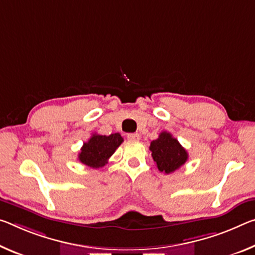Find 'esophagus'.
Wrapping results in <instances>:
<instances>
[{
    "mask_svg": "<svg viewBox=\"0 0 255 255\" xmlns=\"http://www.w3.org/2000/svg\"><path fill=\"white\" fill-rule=\"evenodd\" d=\"M127 138L129 140H138L139 139V134H137V132H132V134H128L127 135Z\"/></svg>",
    "mask_w": 255,
    "mask_h": 255,
    "instance_id": "34e87169",
    "label": "esophagus"
}]
</instances>
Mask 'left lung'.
<instances>
[{
	"instance_id": "8db88e82",
	"label": "left lung",
	"mask_w": 255,
	"mask_h": 255,
	"mask_svg": "<svg viewBox=\"0 0 255 255\" xmlns=\"http://www.w3.org/2000/svg\"><path fill=\"white\" fill-rule=\"evenodd\" d=\"M152 157L161 172L171 173L185 164L188 153L168 131H162L149 145Z\"/></svg>"
}]
</instances>
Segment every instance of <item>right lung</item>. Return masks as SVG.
Masks as SVG:
<instances>
[{
  "label": "right lung",
  "instance_id": "right-lung-1",
  "mask_svg": "<svg viewBox=\"0 0 255 255\" xmlns=\"http://www.w3.org/2000/svg\"><path fill=\"white\" fill-rule=\"evenodd\" d=\"M123 142L124 138L119 132L109 136L93 134L80 148L78 160L91 168L98 169L103 167Z\"/></svg>",
  "mask_w": 255,
  "mask_h": 255
}]
</instances>
